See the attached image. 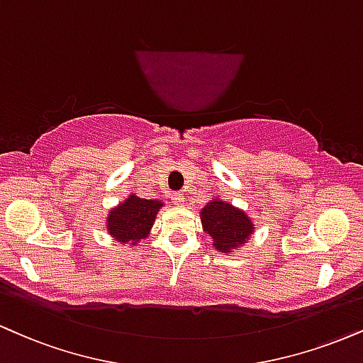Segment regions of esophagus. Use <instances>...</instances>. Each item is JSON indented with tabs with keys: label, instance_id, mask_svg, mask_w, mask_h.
I'll use <instances>...</instances> for the list:
<instances>
[{
	"label": "esophagus",
	"instance_id": "34e87169",
	"mask_svg": "<svg viewBox=\"0 0 363 363\" xmlns=\"http://www.w3.org/2000/svg\"><path fill=\"white\" fill-rule=\"evenodd\" d=\"M170 199H172V203L177 204V206H182V204H184V194L182 193H172Z\"/></svg>",
	"mask_w": 363,
	"mask_h": 363
}]
</instances>
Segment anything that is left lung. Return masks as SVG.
Returning a JSON list of instances; mask_svg holds the SVG:
<instances>
[{"instance_id": "left-lung-1", "label": "left lung", "mask_w": 363, "mask_h": 363, "mask_svg": "<svg viewBox=\"0 0 363 363\" xmlns=\"http://www.w3.org/2000/svg\"><path fill=\"white\" fill-rule=\"evenodd\" d=\"M203 231L213 240L215 250L231 253L250 240L255 231L252 218L228 201L215 196L199 211Z\"/></svg>"}]
</instances>
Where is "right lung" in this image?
Here are the masks:
<instances>
[{
	"mask_svg": "<svg viewBox=\"0 0 363 363\" xmlns=\"http://www.w3.org/2000/svg\"><path fill=\"white\" fill-rule=\"evenodd\" d=\"M162 206L160 199H143L132 193L108 211L106 231L121 245L137 247L150 235L157 213Z\"/></svg>",
	"mask_w": 363,
	"mask_h": 363,
	"instance_id": "obj_1",
	"label": "right lung"
}]
</instances>
